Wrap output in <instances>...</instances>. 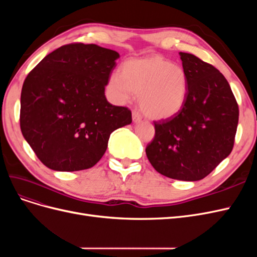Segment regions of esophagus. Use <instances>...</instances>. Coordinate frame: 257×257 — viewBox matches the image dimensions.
<instances>
[{
  "mask_svg": "<svg viewBox=\"0 0 257 257\" xmlns=\"http://www.w3.org/2000/svg\"><path fill=\"white\" fill-rule=\"evenodd\" d=\"M132 116H133V121H134V122H139V121L142 120V115L139 114L138 111H135V110H134L133 112H132Z\"/></svg>",
  "mask_w": 257,
  "mask_h": 257,
  "instance_id": "esophagus-1",
  "label": "esophagus"
}]
</instances>
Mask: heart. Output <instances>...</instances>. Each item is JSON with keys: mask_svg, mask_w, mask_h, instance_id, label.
Returning <instances> with one entry per match:
<instances>
[{"mask_svg": "<svg viewBox=\"0 0 257 257\" xmlns=\"http://www.w3.org/2000/svg\"><path fill=\"white\" fill-rule=\"evenodd\" d=\"M108 90L115 103L124 104L134 95L148 118L165 120L181 111L189 92V78L184 69L163 57L128 60L121 74L112 73Z\"/></svg>", "mask_w": 257, "mask_h": 257, "instance_id": "obj_1", "label": "heart"}]
</instances>
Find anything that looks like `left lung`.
<instances>
[{
  "label": "left lung",
  "mask_w": 257,
  "mask_h": 257,
  "mask_svg": "<svg viewBox=\"0 0 257 257\" xmlns=\"http://www.w3.org/2000/svg\"><path fill=\"white\" fill-rule=\"evenodd\" d=\"M179 54L189 78L188 97L178 114L154 121L155 135L146 154L161 175L197 181L231 152L239 108L219 69L194 54Z\"/></svg>",
  "instance_id": "obj_1"
}]
</instances>
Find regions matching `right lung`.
Here are the masks:
<instances>
[{
  "label": "right lung",
  "instance_id": "obj_1",
  "mask_svg": "<svg viewBox=\"0 0 257 257\" xmlns=\"http://www.w3.org/2000/svg\"><path fill=\"white\" fill-rule=\"evenodd\" d=\"M119 53L73 43L47 54L23 82L20 128L36 157L58 172H77L102 159L109 136L132 123L127 107L114 106L105 87Z\"/></svg>",
  "mask_w": 257,
  "mask_h": 257
}]
</instances>
